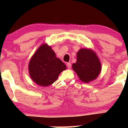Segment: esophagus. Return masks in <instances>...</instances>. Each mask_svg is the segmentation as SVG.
Returning <instances> with one entry per match:
<instances>
[{
    "instance_id": "34e87169",
    "label": "esophagus",
    "mask_w": 128,
    "mask_h": 128,
    "mask_svg": "<svg viewBox=\"0 0 128 128\" xmlns=\"http://www.w3.org/2000/svg\"><path fill=\"white\" fill-rule=\"evenodd\" d=\"M66 66H67V67H68V69H70L71 68V64L70 62H69V63H67V64H66Z\"/></svg>"
}]
</instances>
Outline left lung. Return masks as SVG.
Masks as SVG:
<instances>
[{"instance_id":"8db88e82","label":"left lung","mask_w":128,"mask_h":128,"mask_svg":"<svg viewBox=\"0 0 128 128\" xmlns=\"http://www.w3.org/2000/svg\"><path fill=\"white\" fill-rule=\"evenodd\" d=\"M72 68L80 80L84 83H89L100 74L101 64L93 50L82 48L77 54V61L72 64Z\"/></svg>"}]
</instances>
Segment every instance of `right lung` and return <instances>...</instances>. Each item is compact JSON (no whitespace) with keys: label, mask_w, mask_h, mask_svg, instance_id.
Returning <instances> with one entry per match:
<instances>
[{"label":"right lung","mask_w":128,"mask_h":128,"mask_svg":"<svg viewBox=\"0 0 128 128\" xmlns=\"http://www.w3.org/2000/svg\"><path fill=\"white\" fill-rule=\"evenodd\" d=\"M66 69L64 63L57 58L55 52L46 44L38 48L30 59L28 65L31 79L43 87L53 84L59 74Z\"/></svg>","instance_id":"add662e5"}]
</instances>
